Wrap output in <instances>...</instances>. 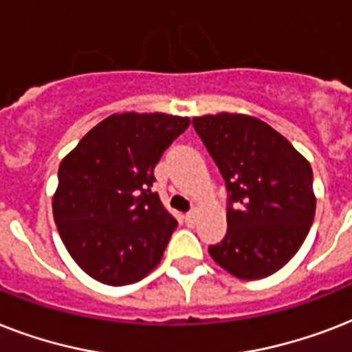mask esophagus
I'll return each mask as SVG.
<instances>
[{"label": "esophagus", "mask_w": 352, "mask_h": 352, "mask_svg": "<svg viewBox=\"0 0 352 352\" xmlns=\"http://www.w3.org/2000/svg\"><path fill=\"white\" fill-rule=\"evenodd\" d=\"M184 223H186L188 226H195V223H197V212H195V210L188 212V214L184 215Z\"/></svg>", "instance_id": "1"}]
</instances>
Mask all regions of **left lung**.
Here are the masks:
<instances>
[{
  "label": "left lung",
  "instance_id": "1",
  "mask_svg": "<svg viewBox=\"0 0 352 352\" xmlns=\"http://www.w3.org/2000/svg\"><path fill=\"white\" fill-rule=\"evenodd\" d=\"M193 127L225 179L228 230L210 256L239 279H261L292 259L311 230L312 168L276 129L245 115H206Z\"/></svg>",
  "mask_w": 352,
  "mask_h": 352
}]
</instances>
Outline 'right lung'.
I'll use <instances>...</instances> for the list:
<instances>
[{"instance_id":"obj_1","label":"right lung","mask_w":352,"mask_h":352,"mask_svg":"<svg viewBox=\"0 0 352 352\" xmlns=\"http://www.w3.org/2000/svg\"><path fill=\"white\" fill-rule=\"evenodd\" d=\"M188 126L162 113L111 115L62 160L52 214L71 257L96 281L137 283L162 259L177 221L151 192L153 170Z\"/></svg>"}]
</instances>
